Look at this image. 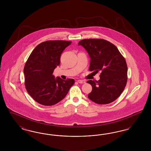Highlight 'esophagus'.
Wrapping results in <instances>:
<instances>
[{
	"instance_id": "obj_1",
	"label": "esophagus",
	"mask_w": 151,
	"mask_h": 151,
	"mask_svg": "<svg viewBox=\"0 0 151 151\" xmlns=\"http://www.w3.org/2000/svg\"><path fill=\"white\" fill-rule=\"evenodd\" d=\"M80 84H84V83H86V81L84 80H78L77 81Z\"/></svg>"
}]
</instances>
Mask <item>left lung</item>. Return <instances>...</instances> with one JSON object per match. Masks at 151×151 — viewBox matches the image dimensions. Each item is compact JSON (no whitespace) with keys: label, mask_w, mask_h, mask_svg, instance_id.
I'll use <instances>...</instances> for the list:
<instances>
[{"label":"left lung","mask_w":151,"mask_h":151,"mask_svg":"<svg viewBox=\"0 0 151 151\" xmlns=\"http://www.w3.org/2000/svg\"><path fill=\"white\" fill-rule=\"evenodd\" d=\"M91 58L89 70L100 71L99 81L88 80L92 86L88 98L98 104H108L121 94L127 81V65L118 48L106 40L98 38L79 41Z\"/></svg>","instance_id":"8db88e82"}]
</instances>
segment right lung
I'll use <instances>...</instances> for the list:
<instances>
[{"instance_id": "obj_1", "label": "right lung", "mask_w": 151, "mask_h": 151, "mask_svg": "<svg viewBox=\"0 0 151 151\" xmlns=\"http://www.w3.org/2000/svg\"><path fill=\"white\" fill-rule=\"evenodd\" d=\"M71 41H47L32 51L24 68L25 86L30 96L41 105L51 106L62 100L75 83L54 78V69L60 65V58Z\"/></svg>"}]
</instances>
